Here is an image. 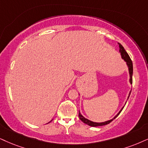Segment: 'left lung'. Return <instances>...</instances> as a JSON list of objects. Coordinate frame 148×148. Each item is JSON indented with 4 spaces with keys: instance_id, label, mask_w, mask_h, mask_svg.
Masks as SVG:
<instances>
[{
    "instance_id": "left-lung-1",
    "label": "left lung",
    "mask_w": 148,
    "mask_h": 148,
    "mask_svg": "<svg viewBox=\"0 0 148 148\" xmlns=\"http://www.w3.org/2000/svg\"><path fill=\"white\" fill-rule=\"evenodd\" d=\"M118 44H119V52H120V53H121L122 59L125 60V62H126V64L127 66V67H128L129 74H130V84H132V73H133L132 62V60H131L130 56H129V55L127 54V53L126 51H125V49L123 48V47L122 46V45L120 43H118ZM130 93H131V91L130 92V93H129L128 97H127V99H128L129 97H130ZM123 107H124V106H123ZM123 107L122 108L121 110H120L119 112L117 113V114L115 115V116H114V118H112V119H110V120H108V121H104V122H101V123H97V122H93L92 121H90V120H88V119L85 118L84 116L82 115V114L80 112H79V117L81 121H82L84 123H86V124L90 125V126H92V127L101 126V125H105L108 124V123H110L113 119H115L116 116H117L119 114H120V112H121V110H123Z\"/></svg>"
}]
</instances>
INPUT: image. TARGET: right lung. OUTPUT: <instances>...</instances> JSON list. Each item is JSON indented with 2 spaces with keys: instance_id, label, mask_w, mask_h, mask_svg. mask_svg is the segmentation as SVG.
Segmentation results:
<instances>
[{
  "instance_id": "right-lung-1",
  "label": "right lung",
  "mask_w": 148,
  "mask_h": 148,
  "mask_svg": "<svg viewBox=\"0 0 148 148\" xmlns=\"http://www.w3.org/2000/svg\"><path fill=\"white\" fill-rule=\"evenodd\" d=\"M51 121H50V122H51Z\"/></svg>"
}]
</instances>
